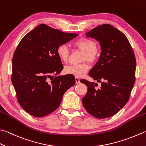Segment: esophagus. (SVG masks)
I'll list each match as a JSON object with an SVG mask.
<instances>
[{
  "mask_svg": "<svg viewBox=\"0 0 146 146\" xmlns=\"http://www.w3.org/2000/svg\"><path fill=\"white\" fill-rule=\"evenodd\" d=\"M75 79H76V82L77 84H78V83H79V82H80V79L78 78V77H76Z\"/></svg>",
  "mask_w": 146,
  "mask_h": 146,
  "instance_id": "esophagus-1",
  "label": "esophagus"
}]
</instances>
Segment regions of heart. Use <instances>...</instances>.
Wrapping results in <instances>:
<instances>
[{
  "mask_svg": "<svg viewBox=\"0 0 146 146\" xmlns=\"http://www.w3.org/2000/svg\"><path fill=\"white\" fill-rule=\"evenodd\" d=\"M76 47L83 52L82 61H88L90 63H94L97 61L99 56V50L96 47L94 41L88 38H81L74 43ZM56 53L59 59L62 62H66L69 56L70 51L67 45L60 44L58 46ZM89 70V65L86 63L78 65H69L65 66L64 72L67 74L76 77L83 76Z\"/></svg>",
  "mask_w": 146,
  "mask_h": 146,
  "instance_id": "obj_1",
  "label": "heart"
}]
</instances>
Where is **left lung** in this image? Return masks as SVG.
I'll list each match as a JSON object with an SVG mask.
<instances>
[{"label":"left lung","mask_w":146,"mask_h":146,"mask_svg":"<svg viewBox=\"0 0 146 146\" xmlns=\"http://www.w3.org/2000/svg\"><path fill=\"white\" fill-rule=\"evenodd\" d=\"M99 42L102 52L89 76L97 83L81 79L88 92L82 102L89 114L99 119L112 116L120 111L130 97L135 81L136 60L126 35L109 24H104L86 33Z\"/></svg>","instance_id":"8db88e82"}]
</instances>
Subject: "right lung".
Here are the masks:
<instances>
[{"mask_svg":"<svg viewBox=\"0 0 146 146\" xmlns=\"http://www.w3.org/2000/svg\"><path fill=\"white\" fill-rule=\"evenodd\" d=\"M78 35L40 24L19 43L13 58L11 80L18 103L32 116L40 117L55 111L65 92L75 84L71 74L54 78L52 75L60 74L64 68L58 46Z\"/></svg>","mask_w":146,"mask_h":146,"instance_id":"obj_1","label":"right lung"}]
</instances>
